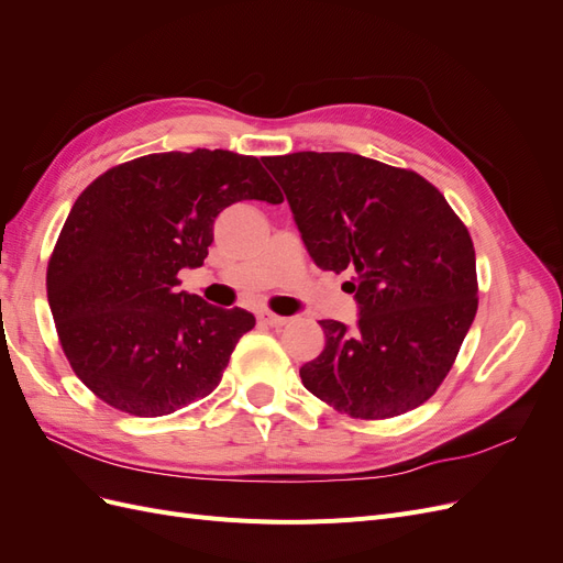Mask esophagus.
Returning a JSON list of instances; mask_svg holds the SVG:
<instances>
[{
  "label": "esophagus",
  "mask_w": 563,
  "mask_h": 563,
  "mask_svg": "<svg viewBox=\"0 0 563 563\" xmlns=\"http://www.w3.org/2000/svg\"><path fill=\"white\" fill-rule=\"evenodd\" d=\"M258 317H261L263 323H267V327H272V329H282V327H286L288 321H291L288 317H282V314H275V312H267V310L261 312Z\"/></svg>",
  "instance_id": "obj_1"
}]
</instances>
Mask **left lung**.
I'll use <instances>...</instances> for the list:
<instances>
[{
  "instance_id": "left-lung-1",
  "label": "left lung",
  "mask_w": 563,
  "mask_h": 563,
  "mask_svg": "<svg viewBox=\"0 0 563 563\" xmlns=\"http://www.w3.org/2000/svg\"><path fill=\"white\" fill-rule=\"evenodd\" d=\"M321 269L352 272L360 321H319L327 347L302 385L335 411L385 420L413 411L444 383L472 327V236L432 183L352 152L263 157Z\"/></svg>"
}]
</instances>
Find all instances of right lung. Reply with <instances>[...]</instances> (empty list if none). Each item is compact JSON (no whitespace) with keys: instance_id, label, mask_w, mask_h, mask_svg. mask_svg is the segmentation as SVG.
Wrapping results in <instances>:
<instances>
[{"instance_id":"right-lung-1","label":"right lung","mask_w":563,"mask_h":563,"mask_svg":"<svg viewBox=\"0 0 563 563\" xmlns=\"http://www.w3.org/2000/svg\"><path fill=\"white\" fill-rule=\"evenodd\" d=\"M282 203L261 162L230 150L159 152L108 168L67 216L46 267L48 308L77 378L119 411L157 418L218 387L242 308L178 291L230 203Z\"/></svg>"}]
</instances>
